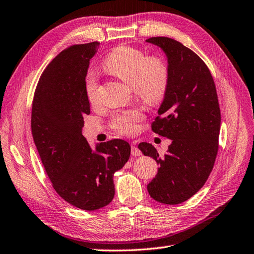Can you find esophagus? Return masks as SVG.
Instances as JSON below:
<instances>
[{
	"label": "esophagus",
	"mask_w": 254,
	"mask_h": 254,
	"mask_svg": "<svg viewBox=\"0 0 254 254\" xmlns=\"http://www.w3.org/2000/svg\"><path fill=\"white\" fill-rule=\"evenodd\" d=\"M141 154H142L141 151H140V150L137 148V146L131 145V155H132V156H140Z\"/></svg>",
	"instance_id": "obj_1"
}]
</instances>
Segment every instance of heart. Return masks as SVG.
I'll use <instances>...</instances> for the list:
<instances>
[{
  "mask_svg": "<svg viewBox=\"0 0 254 254\" xmlns=\"http://www.w3.org/2000/svg\"><path fill=\"white\" fill-rule=\"evenodd\" d=\"M103 69L120 78L133 89L134 94L146 105L160 104L166 97L171 83V68L160 55H149L145 51L121 44L112 49L102 62ZM99 80L89 71L84 77V91L92 105L98 104ZM139 109L118 112L113 115L111 127L121 134H132L143 120Z\"/></svg>",
  "mask_w": 254,
  "mask_h": 254,
  "instance_id": "b5f03b06",
  "label": "heart"
}]
</instances>
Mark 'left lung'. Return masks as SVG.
I'll use <instances>...</instances> for the list:
<instances>
[{
  "instance_id": "left-lung-1",
  "label": "left lung",
  "mask_w": 254,
  "mask_h": 254,
  "mask_svg": "<svg viewBox=\"0 0 254 254\" xmlns=\"http://www.w3.org/2000/svg\"><path fill=\"white\" fill-rule=\"evenodd\" d=\"M146 42L167 55L171 83L151 128L172 139L161 156L151 143L138 148L160 165L148 191L155 201L179 204L203 187L213 170L221 128L216 87L206 64L192 50L167 37H152Z\"/></svg>"
}]
</instances>
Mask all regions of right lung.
<instances>
[{"mask_svg":"<svg viewBox=\"0 0 254 254\" xmlns=\"http://www.w3.org/2000/svg\"><path fill=\"white\" fill-rule=\"evenodd\" d=\"M98 49V42H90L62 51L40 76L31 111L33 141L54 190L86 211L113 200V176L130 156L125 140L99 143L92 151L82 136L83 116L90 114L84 77Z\"/></svg>","mask_w":254,"mask_h":254,"instance_id":"obj_1","label":"right lung"}]
</instances>
